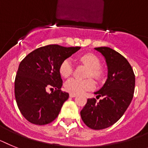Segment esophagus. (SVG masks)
Segmentation results:
<instances>
[{
	"label": "esophagus",
	"instance_id": "1",
	"mask_svg": "<svg viewBox=\"0 0 148 148\" xmlns=\"http://www.w3.org/2000/svg\"><path fill=\"white\" fill-rule=\"evenodd\" d=\"M69 96H70L71 97H75L76 96H77V95H75V94H71V93L70 95H69Z\"/></svg>",
	"mask_w": 148,
	"mask_h": 148
}]
</instances>
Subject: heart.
I'll list each match as a JSON object with an SVG mask.
<instances>
[{
    "mask_svg": "<svg viewBox=\"0 0 148 148\" xmlns=\"http://www.w3.org/2000/svg\"><path fill=\"white\" fill-rule=\"evenodd\" d=\"M80 60L90 69L88 76L99 78L101 76V71L99 68L101 66L100 60L95 55L92 53H87L80 57ZM60 72L63 77H69L73 72V65L71 60L67 59L62 62L60 67ZM95 82L92 79H79L77 78H71L65 83V89L71 94L79 95L92 90L95 88Z\"/></svg>",
    "mask_w": 148,
    "mask_h": 148,
    "instance_id": "b5f03b06",
    "label": "heart"
}]
</instances>
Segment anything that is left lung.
I'll list each match as a JSON object with an SVG mask.
<instances>
[{
    "mask_svg": "<svg viewBox=\"0 0 148 148\" xmlns=\"http://www.w3.org/2000/svg\"><path fill=\"white\" fill-rule=\"evenodd\" d=\"M104 56L107 65L106 81L95 92L97 97L87 100L80 112L85 124L91 129L103 130L116 123L130 104L135 88V74L128 61L110 47L95 48Z\"/></svg>",
    "mask_w": 148,
    "mask_h": 148,
    "instance_id": "1",
    "label": "left lung"
}]
</instances>
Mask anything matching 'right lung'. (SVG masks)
I'll list each match as a JSON object with an SVG mask.
<instances>
[{
	"label": "right lung",
	"instance_id": "add662e5",
	"mask_svg": "<svg viewBox=\"0 0 148 148\" xmlns=\"http://www.w3.org/2000/svg\"><path fill=\"white\" fill-rule=\"evenodd\" d=\"M80 49L49 45L32 51L21 62L15 80V96L23 116L32 124L45 125L58 116L69 93L62 92V62ZM56 89L51 94L47 88Z\"/></svg>",
	"mask_w": 148,
	"mask_h": 148
}]
</instances>
